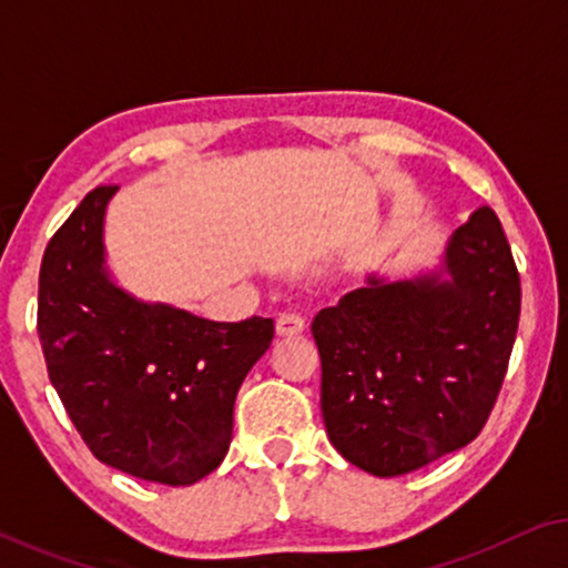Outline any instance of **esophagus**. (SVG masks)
Masks as SVG:
<instances>
[{"mask_svg":"<svg viewBox=\"0 0 568 568\" xmlns=\"http://www.w3.org/2000/svg\"><path fill=\"white\" fill-rule=\"evenodd\" d=\"M305 331V317L300 313H282L276 317V333L278 336H297Z\"/></svg>","mask_w":568,"mask_h":568,"instance_id":"esophagus-1","label":"esophagus"}]
</instances>
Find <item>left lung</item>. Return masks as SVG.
Listing matches in <instances>:
<instances>
[{"instance_id": "left-lung-1", "label": "left lung", "mask_w": 568, "mask_h": 568, "mask_svg": "<svg viewBox=\"0 0 568 568\" xmlns=\"http://www.w3.org/2000/svg\"><path fill=\"white\" fill-rule=\"evenodd\" d=\"M519 274L488 206L449 235L439 266L367 274L313 321L331 445L377 478L406 476L478 437L507 375Z\"/></svg>"}]
</instances>
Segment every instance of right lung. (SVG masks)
<instances>
[{
    "instance_id": "1",
    "label": "right lung",
    "mask_w": 568,
    "mask_h": 568,
    "mask_svg": "<svg viewBox=\"0 0 568 568\" xmlns=\"http://www.w3.org/2000/svg\"><path fill=\"white\" fill-rule=\"evenodd\" d=\"M115 191H90L43 253L45 367L100 463L152 484L191 486L227 455L237 390L271 346L274 321H206L115 284L105 261V209Z\"/></svg>"
}]
</instances>
